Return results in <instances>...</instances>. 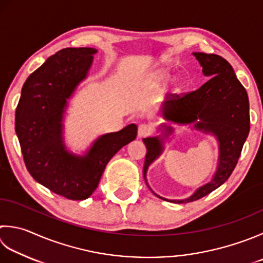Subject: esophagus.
I'll return each instance as SVG.
<instances>
[{
    "mask_svg": "<svg viewBox=\"0 0 263 263\" xmlns=\"http://www.w3.org/2000/svg\"><path fill=\"white\" fill-rule=\"evenodd\" d=\"M152 128L148 124H140L138 127V137L139 138H145L149 133H151Z\"/></svg>",
    "mask_w": 263,
    "mask_h": 263,
    "instance_id": "obj_1",
    "label": "esophagus"
}]
</instances>
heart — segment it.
I'll return each instance as SVG.
<instances>
[{
	"mask_svg": "<svg viewBox=\"0 0 263 263\" xmlns=\"http://www.w3.org/2000/svg\"><path fill=\"white\" fill-rule=\"evenodd\" d=\"M154 77H155V79L158 80V81L164 82V81H167V80L171 79V74H170L167 70H159V71H157V73H155ZM176 86L180 87V83H177Z\"/></svg>",
	"mask_w": 263,
	"mask_h": 263,
	"instance_id": "heart-1",
	"label": "heart"
}]
</instances>
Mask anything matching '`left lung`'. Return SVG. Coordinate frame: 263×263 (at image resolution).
Here are the masks:
<instances>
[{
	"label": "left lung",
	"mask_w": 263,
	"mask_h": 263,
	"mask_svg": "<svg viewBox=\"0 0 263 263\" xmlns=\"http://www.w3.org/2000/svg\"><path fill=\"white\" fill-rule=\"evenodd\" d=\"M204 76L210 80L198 90L183 97L165 100L161 114L168 123L192 125L193 128L217 139L219 157L217 171L208 183L198 187L193 195L183 199H167L155 194L147 182L149 166L162 155L165 140L173 135L174 128L165 123L159 125L161 135L142 139L147 154L143 165V178L149 189L158 198L171 203L194 202L206 196L227 181L240 156L241 148L250 132V105L245 87L237 80L233 67L218 54L193 52Z\"/></svg>",
	"instance_id": "left-lung-1"
}]
</instances>
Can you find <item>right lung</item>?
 <instances>
[{"label":"right lung","mask_w":263,"mask_h":263,"mask_svg":"<svg viewBox=\"0 0 263 263\" xmlns=\"http://www.w3.org/2000/svg\"><path fill=\"white\" fill-rule=\"evenodd\" d=\"M98 51L67 48L51 55L23 85L15 110V133L24 161L36 181L68 199L90 197L107 163L137 137L138 126L105 133L79 155L67 148L64 118L68 102L83 82Z\"/></svg>","instance_id":"add662e5"}]
</instances>
